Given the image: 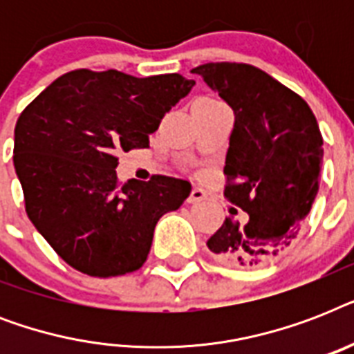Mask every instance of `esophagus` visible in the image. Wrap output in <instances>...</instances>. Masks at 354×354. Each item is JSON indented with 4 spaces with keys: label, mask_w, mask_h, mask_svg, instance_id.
Instances as JSON below:
<instances>
[{
    "label": "esophagus",
    "mask_w": 354,
    "mask_h": 354,
    "mask_svg": "<svg viewBox=\"0 0 354 354\" xmlns=\"http://www.w3.org/2000/svg\"><path fill=\"white\" fill-rule=\"evenodd\" d=\"M207 198V193H205L204 189L202 187H193V191H191V194H189V202L191 204H194V202H200V200H205Z\"/></svg>",
    "instance_id": "obj_1"
}]
</instances>
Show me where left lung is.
<instances>
[{
    "label": "left lung",
    "instance_id": "8db88e82",
    "mask_svg": "<svg viewBox=\"0 0 354 354\" xmlns=\"http://www.w3.org/2000/svg\"><path fill=\"white\" fill-rule=\"evenodd\" d=\"M193 73L235 112L224 196L248 215L241 222L232 207L207 248L227 266H261L290 246L313 207L324 160L318 121L296 91L255 66L211 62Z\"/></svg>",
    "mask_w": 354,
    "mask_h": 354
}]
</instances>
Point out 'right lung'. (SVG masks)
<instances>
[{"label":"right lung","instance_id":"obj_1","mask_svg":"<svg viewBox=\"0 0 354 354\" xmlns=\"http://www.w3.org/2000/svg\"><path fill=\"white\" fill-rule=\"evenodd\" d=\"M193 86L178 73L75 69L21 112L14 169L25 211L71 268L112 277L143 266L156 224L185 202L191 183L154 174L121 185L118 152L149 147V133Z\"/></svg>","mask_w":354,"mask_h":354}]
</instances>
